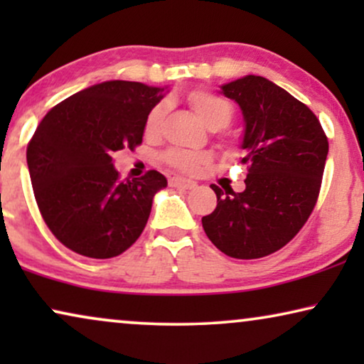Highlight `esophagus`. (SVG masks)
I'll use <instances>...</instances> for the list:
<instances>
[{
	"label": "esophagus",
	"instance_id": "obj_1",
	"mask_svg": "<svg viewBox=\"0 0 364 364\" xmlns=\"http://www.w3.org/2000/svg\"><path fill=\"white\" fill-rule=\"evenodd\" d=\"M171 186L172 187H177V188H187V191H191V188H196L197 187V182L191 181V178L172 177L171 178Z\"/></svg>",
	"mask_w": 364,
	"mask_h": 364
}]
</instances>
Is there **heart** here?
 <instances>
[{"label": "heart", "instance_id": "b5f03b06", "mask_svg": "<svg viewBox=\"0 0 364 364\" xmlns=\"http://www.w3.org/2000/svg\"><path fill=\"white\" fill-rule=\"evenodd\" d=\"M188 102H191L197 117L200 119L208 129H218L227 126L233 117V107L227 99L217 96V94L213 92L203 91V89L193 91L191 96H188ZM166 111L167 106L164 102L157 104V106H154L151 111H149L146 122H144V134H146L147 137H156L157 134L161 132L164 117H166ZM208 161H210V157H208L207 154L192 151H171L166 156V162L168 166L176 167L178 171L187 173L197 172L198 168L205 166Z\"/></svg>", "mask_w": 364, "mask_h": 364}]
</instances>
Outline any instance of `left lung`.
Here are the masks:
<instances>
[{
  "instance_id": "1",
  "label": "left lung",
  "mask_w": 364,
  "mask_h": 364,
  "mask_svg": "<svg viewBox=\"0 0 364 364\" xmlns=\"http://www.w3.org/2000/svg\"><path fill=\"white\" fill-rule=\"evenodd\" d=\"M240 107L245 191L220 188L217 207L202 227L218 250L253 260L285 247L313 212L328 156V139L310 107L267 77L252 76L220 86Z\"/></svg>"
}]
</instances>
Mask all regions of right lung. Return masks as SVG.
<instances>
[{
    "label": "right lung",
    "mask_w": 364,
    "mask_h": 364,
    "mask_svg": "<svg viewBox=\"0 0 364 364\" xmlns=\"http://www.w3.org/2000/svg\"><path fill=\"white\" fill-rule=\"evenodd\" d=\"M162 87L106 81L54 106L28 144L39 212L53 235L89 258H112L141 237L154 196L167 187L157 171L121 181L112 154L142 144L144 122Z\"/></svg>",
    "instance_id": "add662e5"
}]
</instances>
